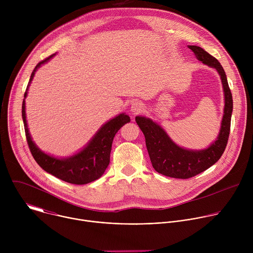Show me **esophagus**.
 <instances>
[{"mask_svg":"<svg viewBox=\"0 0 253 253\" xmlns=\"http://www.w3.org/2000/svg\"><path fill=\"white\" fill-rule=\"evenodd\" d=\"M144 110V105L141 103V102H138V101H135L131 104V112L133 114H137V113H140L141 111Z\"/></svg>","mask_w":253,"mask_h":253,"instance_id":"1","label":"esophagus"}]
</instances>
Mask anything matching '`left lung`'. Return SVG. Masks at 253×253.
<instances>
[{
  "label": "left lung",
  "mask_w": 253,
  "mask_h": 253,
  "mask_svg": "<svg viewBox=\"0 0 253 253\" xmlns=\"http://www.w3.org/2000/svg\"><path fill=\"white\" fill-rule=\"evenodd\" d=\"M188 48L194 53L197 60L217 71L221 79L224 92V110L216 140L205 149H186L177 145L166 131L150 118L135 117L136 123L145 136L146 147L155 171L168 177L181 179H187L205 171L220 159L227 145L233 109L232 95L226 74L218 60L198 46L189 45Z\"/></svg>",
  "instance_id": "obj_1"
}]
</instances>
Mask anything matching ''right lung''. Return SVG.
<instances>
[{
    "mask_svg": "<svg viewBox=\"0 0 253 253\" xmlns=\"http://www.w3.org/2000/svg\"><path fill=\"white\" fill-rule=\"evenodd\" d=\"M53 56H55V54L43 60L35 67L31 74L26 92L24 94V100L22 105V117L27 142L34 159L46 172L52 174L53 176L68 183L77 185L87 184L92 181H95V180H97L104 174L106 168L110 162V152L115 134L123 125L130 122V117L125 113H121L116 117L112 118L111 120L106 122L96 132V134L88 142L87 145L79 152L72 156L58 158L42 151L32 140L31 134L29 132L26 119L25 99L28 95L29 87L35 76L36 71H37L43 64L47 63Z\"/></svg>",
    "mask_w": 253,
    "mask_h": 253,
    "instance_id": "add662e5",
    "label": "right lung"
}]
</instances>
